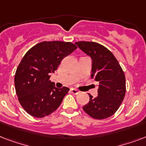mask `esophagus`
<instances>
[{"instance_id": "1", "label": "esophagus", "mask_w": 146, "mask_h": 146, "mask_svg": "<svg viewBox=\"0 0 146 146\" xmlns=\"http://www.w3.org/2000/svg\"><path fill=\"white\" fill-rule=\"evenodd\" d=\"M70 91H71V92H72L73 94H74V95H77V94L79 93V91L75 89H71Z\"/></svg>"}]
</instances>
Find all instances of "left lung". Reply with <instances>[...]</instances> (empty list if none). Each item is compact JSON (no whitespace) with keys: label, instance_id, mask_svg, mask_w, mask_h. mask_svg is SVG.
<instances>
[{"label":"left lung","instance_id":"left-lung-1","mask_svg":"<svg viewBox=\"0 0 146 146\" xmlns=\"http://www.w3.org/2000/svg\"><path fill=\"white\" fill-rule=\"evenodd\" d=\"M79 48L92 59V78L98 83V96L89 95L83 110L90 117L102 120L117 111L126 93L123 71L113 54L105 47L93 42H77Z\"/></svg>","mask_w":146,"mask_h":146}]
</instances>
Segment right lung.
<instances>
[{"instance_id": "1", "label": "right lung", "mask_w": 146, "mask_h": 146, "mask_svg": "<svg viewBox=\"0 0 146 146\" xmlns=\"http://www.w3.org/2000/svg\"><path fill=\"white\" fill-rule=\"evenodd\" d=\"M77 48L71 42H42L26 52L14 77L16 92L24 110L31 116H48L60 105L69 88L57 89L50 81L64 57Z\"/></svg>"}]
</instances>
